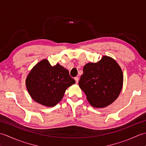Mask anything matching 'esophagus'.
I'll return each instance as SVG.
<instances>
[{"mask_svg": "<svg viewBox=\"0 0 146 146\" xmlns=\"http://www.w3.org/2000/svg\"><path fill=\"white\" fill-rule=\"evenodd\" d=\"M75 80L76 83H78V81H79V78H78V77H75Z\"/></svg>", "mask_w": 146, "mask_h": 146, "instance_id": "34e87169", "label": "esophagus"}]
</instances>
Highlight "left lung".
Masks as SVG:
<instances>
[{"label": "left lung", "instance_id": "obj_1", "mask_svg": "<svg viewBox=\"0 0 146 146\" xmlns=\"http://www.w3.org/2000/svg\"><path fill=\"white\" fill-rule=\"evenodd\" d=\"M123 79L122 69L116 61L104 56L97 63L85 65L78 84L92 106L104 108L119 97Z\"/></svg>", "mask_w": 146, "mask_h": 146}]
</instances>
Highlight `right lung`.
Wrapping results in <instances>:
<instances>
[{
    "label": "right lung",
    "mask_w": 146,
    "mask_h": 146,
    "mask_svg": "<svg viewBox=\"0 0 146 146\" xmlns=\"http://www.w3.org/2000/svg\"><path fill=\"white\" fill-rule=\"evenodd\" d=\"M75 83L69 71L57 63L52 66L48 60H42L34 66L26 80L31 97L37 103L51 107L58 104L66 90Z\"/></svg>",
    "instance_id": "obj_1"
}]
</instances>
